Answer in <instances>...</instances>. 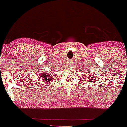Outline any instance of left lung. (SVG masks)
<instances>
[{"instance_id": "obj_1", "label": "left lung", "mask_w": 127, "mask_h": 127, "mask_svg": "<svg viewBox=\"0 0 127 127\" xmlns=\"http://www.w3.org/2000/svg\"><path fill=\"white\" fill-rule=\"evenodd\" d=\"M88 79H86V81L87 83H88H88H91V82H92V81L94 80V78H95V79H96V78H95V75L94 76V77H92V74H88Z\"/></svg>"}]
</instances>
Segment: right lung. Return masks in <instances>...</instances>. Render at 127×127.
Here are the masks:
<instances>
[{
    "label": "right lung",
    "instance_id": "add662e5",
    "mask_svg": "<svg viewBox=\"0 0 127 127\" xmlns=\"http://www.w3.org/2000/svg\"><path fill=\"white\" fill-rule=\"evenodd\" d=\"M50 72H51V70ZM53 76V75L51 74V72H49L48 71H43V70L38 74V77H39V79L41 80V83L51 82L54 79Z\"/></svg>",
    "mask_w": 127,
    "mask_h": 127
}]
</instances>
